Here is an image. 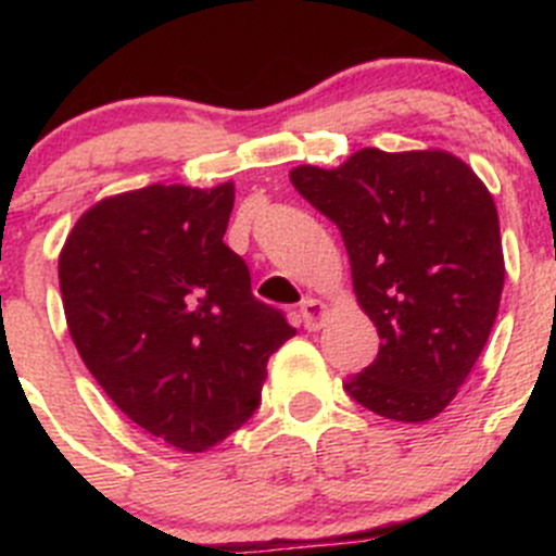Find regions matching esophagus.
I'll return each mask as SVG.
<instances>
[{
    "mask_svg": "<svg viewBox=\"0 0 556 556\" xmlns=\"http://www.w3.org/2000/svg\"><path fill=\"white\" fill-rule=\"evenodd\" d=\"M325 317H328V304L319 299H306L301 304V323H304L306 330H317L323 328Z\"/></svg>",
    "mask_w": 556,
    "mask_h": 556,
    "instance_id": "esophagus-1",
    "label": "esophagus"
}]
</instances>
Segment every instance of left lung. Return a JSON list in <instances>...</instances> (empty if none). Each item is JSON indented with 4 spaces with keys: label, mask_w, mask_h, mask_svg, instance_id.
<instances>
[{
    "label": "left lung",
    "mask_w": 556,
    "mask_h": 556,
    "mask_svg": "<svg viewBox=\"0 0 556 556\" xmlns=\"http://www.w3.org/2000/svg\"><path fill=\"white\" fill-rule=\"evenodd\" d=\"M290 182L339 226L357 304L382 339L346 382L392 422H428L473 371L501 306L506 263L486 185L446 150L363 148Z\"/></svg>",
    "instance_id": "obj_1"
}]
</instances>
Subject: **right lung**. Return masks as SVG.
<instances>
[{"label":"right lung","mask_w":556,"mask_h":556,"mask_svg":"<svg viewBox=\"0 0 556 556\" xmlns=\"http://www.w3.org/2000/svg\"><path fill=\"white\" fill-rule=\"evenodd\" d=\"M233 182L148 185L80 215L59 255L66 328L110 401L179 452H206L261 403L293 339L223 242Z\"/></svg>","instance_id":"obj_1"}]
</instances>
